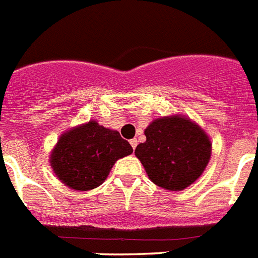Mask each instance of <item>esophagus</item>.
Segmentation results:
<instances>
[{
  "label": "esophagus",
  "instance_id": "esophagus-1",
  "mask_svg": "<svg viewBox=\"0 0 258 258\" xmlns=\"http://www.w3.org/2000/svg\"><path fill=\"white\" fill-rule=\"evenodd\" d=\"M131 145H132V147H133V149H136V147H137V140H136V138L131 140Z\"/></svg>",
  "mask_w": 258,
  "mask_h": 258
}]
</instances>
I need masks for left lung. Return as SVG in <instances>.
I'll return each instance as SVG.
<instances>
[{"label":"left lung","mask_w":258,"mask_h":258,"mask_svg":"<svg viewBox=\"0 0 258 258\" xmlns=\"http://www.w3.org/2000/svg\"><path fill=\"white\" fill-rule=\"evenodd\" d=\"M146 141L136 156L149 179L167 190H182L202 175L211 156L210 138L185 116L156 118L145 129Z\"/></svg>","instance_id":"left-lung-1"}]
</instances>
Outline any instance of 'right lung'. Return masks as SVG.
<instances>
[{"mask_svg":"<svg viewBox=\"0 0 258 258\" xmlns=\"http://www.w3.org/2000/svg\"><path fill=\"white\" fill-rule=\"evenodd\" d=\"M133 153L120 133L91 120L61 134L50 154V166L58 180L76 190L103 184L113 164Z\"/></svg>","mask_w":258,"mask_h":258,"instance_id":"add662e5","label":"right lung"}]
</instances>
